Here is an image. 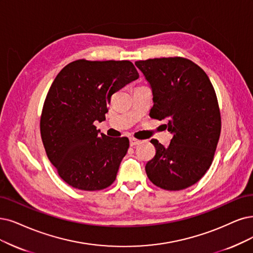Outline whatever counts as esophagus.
<instances>
[{
  "mask_svg": "<svg viewBox=\"0 0 253 253\" xmlns=\"http://www.w3.org/2000/svg\"><path fill=\"white\" fill-rule=\"evenodd\" d=\"M139 143H141L139 139H136L134 137H130V146H135V145H138Z\"/></svg>",
  "mask_w": 253,
  "mask_h": 253,
  "instance_id": "esophagus-1",
  "label": "esophagus"
}]
</instances>
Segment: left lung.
Here are the masks:
<instances>
[{
  "label": "left lung",
  "instance_id": "obj_1",
  "mask_svg": "<svg viewBox=\"0 0 253 253\" xmlns=\"http://www.w3.org/2000/svg\"><path fill=\"white\" fill-rule=\"evenodd\" d=\"M150 83L154 104L150 117L168 119L173 134L164 147L151 139L155 156L145 169L158 188L180 191L199 181L212 163L221 133L216 91L199 65L183 57L135 61Z\"/></svg>",
  "mask_w": 253,
  "mask_h": 253
}]
</instances>
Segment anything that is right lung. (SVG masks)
I'll return each mask as SVG.
<instances>
[{
    "label": "right lung",
    "instance_id": "right-lung-1",
    "mask_svg": "<svg viewBox=\"0 0 253 253\" xmlns=\"http://www.w3.org/2000/svg\"><path fill=\"white\" fill-rule=\"evenodd\" d=\"M138 78L129 60H75L58 73L41 117L44 150L58 175L82 191H100L116 180L129 148L127 137L99 134L111 96Z\"/></svg>",
    "mask_w": 253,
    "mask_h": 253
}]
</instances>
